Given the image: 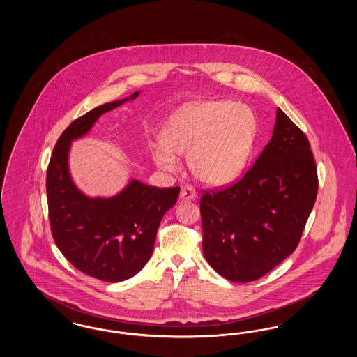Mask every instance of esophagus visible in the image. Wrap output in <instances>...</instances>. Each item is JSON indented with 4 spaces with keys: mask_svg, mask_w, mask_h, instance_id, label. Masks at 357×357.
<instances>
[{
    "mask_svg": "<svg viewBox=\"0 0 357 357\" xmlns=\"http://www.w3.org/2000/svg\"><path fill=\"white\" fill-rule=\"evenodd\" d=\"M181 198L185 201H192L197 198V190L191 185H185L181 190Z\"/></svg>",
    "mask_w": 357,
    "mask_h": 357,
    "instance_id": "obj_1",
    "label": "esophagus"
}]
</instances>
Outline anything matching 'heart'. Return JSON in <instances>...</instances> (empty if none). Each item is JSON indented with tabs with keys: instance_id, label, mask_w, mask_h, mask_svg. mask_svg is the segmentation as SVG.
<instances>
[{
	"instance_id": "obj_1",
	"label": "heart",
	"mask_w": 357,
	"mask_h": 357,
	"mask_svg": "<svg viewBox=\"0 0 357 357\" xmlns=\"http://www.w3.org/2000/svg\"><path fill=\"white\" fill-rule=\"evenodd\" d=\"M253 112L233 102L186 105L166 126L165 147L153 151L155 163L165 170L178 167L175 155H188L192 174L204 183L221 186L245 170L255 136Z\"/></svg>"
}]
</instances>
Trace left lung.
I'll return each mask as SVG.
<instances>
[{
  "mask_svg": "<svg viewBox=\"0 0 357 357\" xmlns=\"http://www.w3.org/2000/svg\"><path fill=\"white\" fill-rule=\"evenodd\" d=\"M317 190L310 143L277 108L272 139L255 165L229 186L204 190L206 261L229 281L261 278L296 250Z\"/></svg>",
  "mask_w": 357,
  "mask_h": 357,
  "instance_id": "left-lung-1",
  "label": "left lung"
}]
</instances>
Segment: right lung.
I'll return each instance as SVG.
<instances>
[{
	"label": "right lung",
	"instance_id": "add662e5",
	"mask_svg": "<svg viewBox=\"0 0 357 357\" xmlns=\"http://www.w3.org/2000/svg\"><path fill=\"white\" fill-rule=\"evenodd\" d=\"M127 100L102 104L73 120L56 142L47 169L48 214L59 250L76 269L107 282L124 281L144 268L160 221L181 191L134 179L112 198H88L73 185L68 170L70 142Z\"/></svg>",
	"mask_w": 357,
	"mask_h": 357
}]
</instances>
